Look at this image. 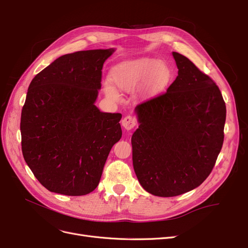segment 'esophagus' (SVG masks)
Segmentation results:
<instances>
[{"instance_id": "34e87169", "label": "esophagus", "mask_w": 248, "mask_h": 248, "mask_svg": "<svg viewBox=\"0 0 248 248\" xmlns=\"http://www.w3.org/2000/svg\"><path fill=\"white\" fill-rule=\"evenodd\" d=\"M122 124L125 130L130 131L137 125V118L133 115H126L122 121Z\"/></svg>"}]
</instances>
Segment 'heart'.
<instances>
[{"label":"heart","instance_id":"heart-1","mask_svg":"<svg viewBox=\"0 0 248 248\" xmlns=\"http://www.w3.org/2000/svg\"><path fill=\"white\" fill-rule=\"evenodd\" d=\"M113 84L124 91H132L141 86L147 95H156L166 90L172 78V72L167 63L154 58H141L117 64L110 72ZM105 94L117 99L115 88L106 82Z\"/></svg>","mask_w":248,"mask_h":248}]
</instances>
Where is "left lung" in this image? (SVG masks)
Listing matches in <instances>:
<instances>
[{
    "label": "left lung",
    "mask_w": 248,
    "mask_h": 248,
    "mask_svg": "<svg viewBox=\"0 0 248 248\" xmlns=\"http://www.w3.org/2000/svg\"><path fill=\"white\" fill-rule=\"evenodd\" d=\"M178 77L166 93L137 105L133 166L141 186L160 197L184 194L212 172L224 142L226 104L207 75L172 52Z\"/></svg>",
    "instance_id": "8db88e82"
}]
</instances>
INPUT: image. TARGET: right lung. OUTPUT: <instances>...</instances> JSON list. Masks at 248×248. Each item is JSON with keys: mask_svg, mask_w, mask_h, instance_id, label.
<instances>
[{"mask_svg": "<svg viewBox=\"0 0 248 248\" xmlns=\"http://www.w3.org/2000/svg\"><path fill=\"white\" fill-rule=\"evenodd\" d=\"M114 49L63 55L31 80L21 111L27 166L51 192L80 196L94 191L108 154L122 138L121 113L95 106L102 68Z\"/></svg>", "mask_w": 248, "mask_h": 248, "instance_id": "1", "label": "right lung"}]
</instances>
